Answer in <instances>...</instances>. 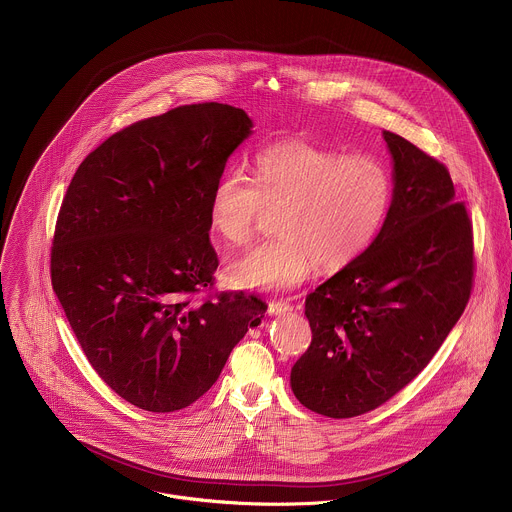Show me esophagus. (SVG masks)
Masks as SVG:
<instances>
[{
	"label": "esophagus",
	"mask_w": 512,
	"mask_h": 512,
	"mask_svg": "<svg viewBox=\"0 0 512 512\" xmlns=\"http://www.w3.org/2000/svg\"><path fill=\"white\" fill-rule=\"evenodd\" d=\"M292 309V303H290V301H284V299L270 301V305H268V313H270V315H282V313H288V311H292Z\"/></svg>",
	"instance_id": "esophagus-1"
}]
</instances>
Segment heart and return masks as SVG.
<instances>
[{
  "instance_id": "1",
  "label": "heart",
  "mask_w": 512,
  "mask_h": 512,
  "mask_svg": "<svg viewBox=\"0 0 512 512\" xmlns=\"http://www.w3.org/2000/svg\"><path fill=\"white\" fill-rule=\"evenodd\" d=\"M394 201L390 167L374 155H347L307 142H280L256 153L252 177L228 171L209 197V222L234 246L252 240L274 213L270 240L230 264L238 288L286 292L315 266L341 270L363 256Z\"/></svg>"
}]
</instances>
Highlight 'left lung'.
Instances as JSON below:
<instances>
[{
  "instance_id": "1",
  "label": "left lung",
  "mask_w": 512,
  "mask_h": 512,
  "mask_svg": "<svg viewBox=\"0 0 512 512\" xmlns=\"http://www.w3.org/2000/svg\"><path fill=\"white\" fill-rule=\"evenodd\" d=\"M394 201L363 256L305 299L311 345L295 398L327 418L366 414L408 386L443 345L473 290V224L447 167L384 132Z\"/></svg>"
}]
</instances>
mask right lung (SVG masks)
I'll use <instances>...</instances> for the list:
<instances>
[{"mask_svg":"<svg viewBox=\"0 0 512 512\" xmlns=\"http://www.w3.org/2000/svg\"><path fill=\"white\" fill-rule=\"evenodd\" d=\"M250 128L219 102L134 122L86 155L63 199L53 290L90 366L147 412L199 400L268 309L215 292L209 238L211 191Z\"/></svg>","mask_w":512,"mask_h":512,"instance_id":"add662e5","label":"right lung"}]
</instances>
